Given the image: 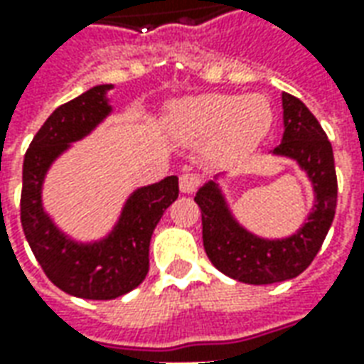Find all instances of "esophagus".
<instances>
[{"label": "esophagus", "instance_id": "34e87169", "mask_svg": "<svg viewBox=\"0 0 364 364\" xmlns=\"http://www.w3.org/2000/svg\"><path fill=\"white\" fill-rule=\"evenodd\" d=\"M200 185V177L197 173H183L179 177V189L181 193H195Z\"/></svg>", "mask_w": 364, "mask_h": 364}]
</instances>
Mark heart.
Wrapping results in <instances>:
<instances>
[{
  "label": "heart",
  "instance_id": "1",
  "mask_svg": "<svg viewBox=\"0 0 364 364\" xmlns=\"http://www.w3.org/2000/svg\"><path fill=\"white\" fill-rule=\"evenodd\" d=\"M273 111L265 97L210 93L187 99L169 117V132L183 144L214 140L222 158H236L252 151L267 136Z\"/></svg>",
  "mask_w": 364,
  "mask_h": 364
}]
</instances>
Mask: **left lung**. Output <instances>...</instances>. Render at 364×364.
Returning a JSON list of instances; mask_svg holds the SVG:
<instances>
[{
    "instance_id": "obj_1",
    "label": "left lung",
    "mask_w": 364,
    "mask_h": 364,
    "mask_svg": "<svg viewBox=\"0 0 364 364\" xmlns=\"http://www.w3.org/2000/svg\"><path fill=\"white\" fill-rule=\"evenodd\" d=\"M281 144L274 156H284L304 169L314 187L312 213L296 234L267 240L252 234L234 218L220 185L205 183L195 203L203 214V244L214 267L247 284H271L294 279L320 252L337 206L333 150L318 119L300 99L282 93Z\"/></svg>"
}]
</instances>
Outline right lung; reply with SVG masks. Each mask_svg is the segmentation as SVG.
Segmentation results:
<instances>
[{
	"label": "right lung",
	"instance_id": "obj_1",
	"mask_svg": "<svg viewBox=\"0 0 364 364\" xmlns=\"http://www.w3.org/2000/svg\"><path fill=\"white\" fill-rule=\"evenodd\" d=\"M111 83L95 85L60 105L28 146L23 161L21 224L36 261L60 290L87 300H112L136 289L150 267V240L159 218L179 197V179L169 175L136 189L109 236L82 244L68 237L43 206L46 171L70 148L111 114Z\"/></svg>",
	"mask_w": 364,
	"mask_h": 364
}]
</instances>
